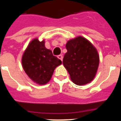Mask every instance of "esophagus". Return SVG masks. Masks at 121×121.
Returning a JSON list of instances; mask_svg holds the SVG:
<instances>
[{
    "label": "esophagus",
    "mask_w": 121,
    "mask_h": 121,
    "mask_svg": "<svg viewBox=\"0 0 121 121\" xmlns=\"http://www.w3.org/2000/svg\"><path fill=\"white\" fill-rule=\"evenodd\" d=\"M58 58L60 59V60H61V61L63 60V56L61 55H58Z\"/></svg>",
    "instance_id": "esophagus-1"
}]
</instances>
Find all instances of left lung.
Listing matches in <instances>:
<instances>
[{"label": "left lung", "mask_w": 121, "mask_h": 121, "mask_svg": "<svg viewBox=\"0 0 121 121\" xmlns=\"http://www.w3.org/2000/svg\"><path fill=\"white\" fill-rule=\"evenodd\" d=\"M63 64L72 82L78 85L90 82L95 77L99 65V56L93 44L85 38L78 36L66 44Z\"/></svg>", "instance_id": "1"}]
</instances>
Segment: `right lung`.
<instances>
[{
  "label": "right lung",
  "instance_id": "obj_1",
  "mask_svg": "<svg viewBox=\"0 0 121 121\" xmlns=\"http://www.w3.org/2000/svg\"><path fill=\"white\" fill-rule=\"evenodd\" d=\"M61 61L52 51L46 48L44 41L34 39L29 44L22 58V65L26 73L34 82L46 84L51 78L54 70Z\"/></svg>",
  "mask_w": 121,
  "mask_h": 121
}]
</instances>
